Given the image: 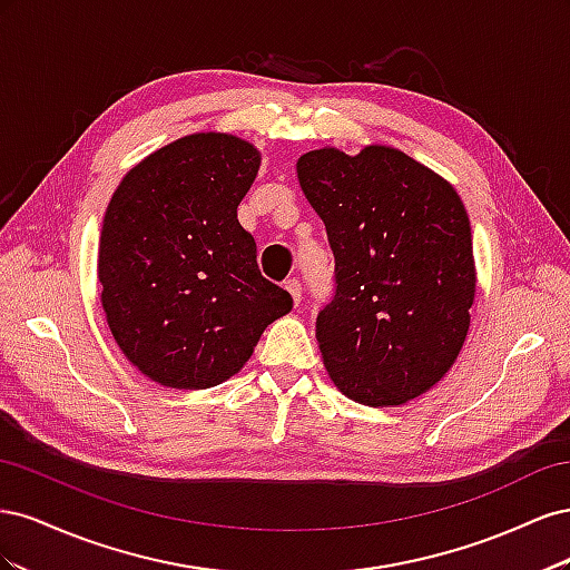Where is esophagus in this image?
<instances>
[{
    "label": "esophagus",
    "instance_id": "34e87169",
    "mask_svg": "<svg viewBox=\"0 0 570 570\" xmlns=\"http://www.w3.org/2000/svg\"><path fill=\"white\" fill-rule=\"evenodd\" d=\"M285 289L292 295V302H295V306H299V302H302V283L297 278H289L285 283Z\"/></svg>",
    "mask_w": 570,
    "mask_h": 570
}]
</instances>
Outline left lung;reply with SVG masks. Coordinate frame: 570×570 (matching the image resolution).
Returning <instances> with one entry per match:
<instances>
[{
	"mask_svg": "<svg viewBox=\"0 0 570 570\" xmlns=\"http://www.w3.org/2000/svg\"><path fill=\"white\" fill-rule=\"evenodd\" d=\"M297 178L335 254L316 318L331 381L364 406H402L450 373L471 325L475 258L456 189L409 154L306 151Z\"/></svg>",
	"mask_w": 570,
	"mask_h": 570,
	"instance_id": "8db88e82",
	"label": "left lung"
}]
</instances>
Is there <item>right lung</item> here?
<instances>
[{"label": "right lung", "instance_id": "obj_1", "mask_svg": "<svg viewBox=\"0 0 570 570\" xmlns=\"http://www.w3.org/2000/svg\"><path fill=\"white\" fill-rule=\"evenodd\" d=\"M262 166L228 132H195L132 166L107 206L97 275L109 331L132 366L176 390L220 385L292 308L266 281L237 206Z\"/></svg>", "mask_w": 570, "mask_h": 570}]
</instances>
